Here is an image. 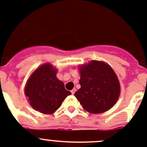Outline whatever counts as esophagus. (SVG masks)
<instances>
[{"mask_svg": "<svg viewBox=\"0 0 147 147\" xmlns=\"http://www.w3.org/2000/svg\"><path fill=\"white\" fill-rule=\"evenodd\" d=\"M75 91H76V89H75V88H73V89H72V91H71V92H72V94H75Z\"/></svg>", "mask_w": 147, "mask_h": 147, "instance_id": "34e87169", "label": "esophagus"}]
</instances>
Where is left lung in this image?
Wrapping results in <instances>:
<instances>
[{
  "label": "left lung",
  "mask_w": 147,
  "mask_h": 147,
  "mask_svg": "<svg viewBox=\"0 0 147 147\" xmlns=\"http://www.w3.org/2000/svg\"><path fill=\"white\" fill-rule=\"evenodd\" d=\"M80 88L75 96L83 108L91 113H101L111 108L118 100L120 85L108 64L92 61L80 67Z\"/></svg>",
  "instance_id": "left-lung-1"
}]
</instances>
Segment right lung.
<instances>
[{
  "label": "right lung",
  "mask_w": 147,
  "mask_h": 147,
  "mask_svg": "<svg viewBox=\"0 0 147 147\" xmlns=\"http://www.w3.org/2000/svg\"><path fill=\"white\" fill-rule=\"evenodd\" d=\"M25 93L32 108L46 114L55 112L71 94L64 83L56 78V69L50 64L36 69L28 80Z\"/></svg>",
  "instance_id": "right-lung-1"
}]
</instances>
